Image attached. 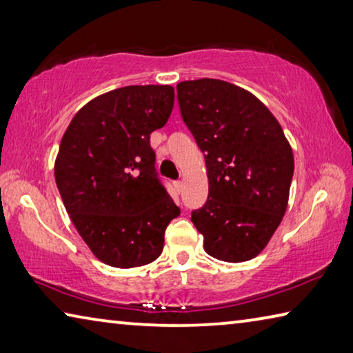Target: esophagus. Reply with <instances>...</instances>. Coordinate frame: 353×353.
I'll list each match as a JSON object with an SVG mask.
<instances>
[{
    "mask_svg": "<svg viewBox=\"0 0 353 353\" xmlns=\"http://www.w3.org/2000/svg\"><path fill=\"white\" fill-rule=\"evenodd\" d=\"M174 187H176V190H177V193H181L182 191V188H183V183L179 181V182H174Z\"/></svg>",
    "mask_w": 353,
    "mask_h": 353,
    "instance_id": "obj_1",
    "label": "esophagus"
}]
</instances>
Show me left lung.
Instances as JSON below:
<instances>
[{"label": "left lung", "mask_w": 353, "mask_h": 353, "mask_svg": "<svg viewBox=\"0 0 353 353\" xmlns=\"http://www.w3.org/2000/svg\"><path fill=\"white\" fill-rule=\"evenodd\" d=\"M182 118L204 152L208 198L191 213L213 259L259 255L283 219L294 155L283 129L252 93L219 79L177 83Z\"/></svg>", "instance_id": "left-lung-1"}]
</instances>
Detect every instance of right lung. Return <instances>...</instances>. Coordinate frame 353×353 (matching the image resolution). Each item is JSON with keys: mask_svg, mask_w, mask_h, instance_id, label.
Wrapping results in <instances>:
<instances>
[{"mask_svg": "<svg viewBox=\"0 0 353 353\" xmlns=\"http://www.w3.org/2000/svg\"><path fill=\"white\" fill-rule=\"evenodd\" d=\"M174 105L171 85H129L93 98L62 137L54 177L77 234L99 261L135 268L157 260L181 214L155 176L149 139Z\"/></svg>", "mask_w": 353, "mask_h": 353, "instance_id": "1", "label": "right lung"}]
</instances>
